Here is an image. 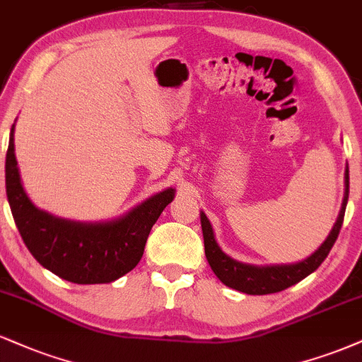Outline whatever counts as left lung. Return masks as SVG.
<instances>
[{
	"mask_svg": "<svg viewBox=\"0 0 362 362\" xmlns=\"http://www.w3.org/2000/svg\"><path fill=\"white\" fill-rule=\"evenodd\" d=\"M347 198H349V168H346V193H344L341 211H339L332 230L327 235L324 244L312 256H308L300 262H293V264L254 266L235 261L228 254H225L218 245V242L215 240L214 227H211L210 220L206 218L205 211H202L199 216H202V230L203 240H205V256L208 264H210L216 278L225 286L232 288V290L247 293V295H269V293L286 290V288L307 278L308 274H312L325 261V257L329 256L330 249H332V245L339 237V232H341Z\"/></svg>",
	"mask_w": 362,
	"mask_h": 362,
	"instance_id": "left-lung-1",
	"label": "left lung"
}]
</instances>
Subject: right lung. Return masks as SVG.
Here are the masks:
<instances>
[{
  "label": "right lung",
  "mask_w": 362,
  "mask_h": 362,
  "mask_svg": "<svg viewBox=\"0 0 362 362\" xmlns=\"http://www.w3.org/2000/svg\"><path fill=\"white\" fill-rule=\"evenodd\" d=\"M4 174L8 203L25 245L45 269L78 284L112 283L134 269L142 259L152 225L176 193L174 188L160 191L106 222H76L40 210L21 182L15 156V123Z\"/></svg>",
  "instance_id": "right-lung-1"
}]
</instances>
